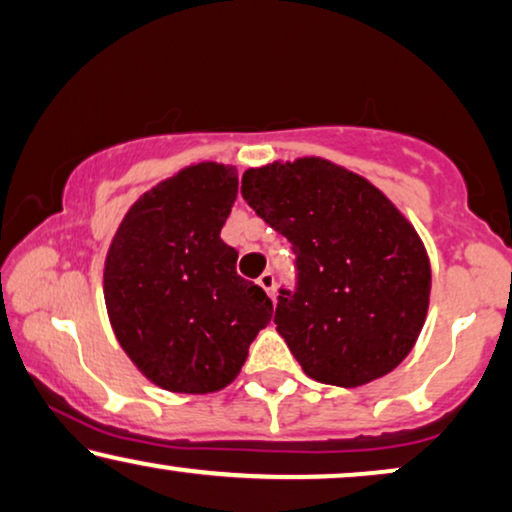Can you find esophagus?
<instances>
[{
  "label": "esophagus",
  "instance_id": "34e87169",
  "mask_svg": "<svg viewBox=\"0 0 512 512\" xmlns=\"http://www.w3.org/2000/svg\"><path fill=\"white\" fill-rule=\"evenodd\" d=\"M257 283H260V288L267 292L271 299L276 297V278H274V274H271V271H264V274L257 278Z\"/></svg>",
  "mask_w": 512,
  "mask_h": 512
}]
</instances>
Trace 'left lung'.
Wrapping results in <instances>:
<instances>
[{"mask_svg":"<svg viewBox=\"0 0 512 512\" xmlns=\"http://www.w3.org/2000/svg\"><path fill=\"white\" fill-rule=\"evenodd\" d=\"M243 199L288 238L299 288L276 330L320 384L356 388L414 349L431 302V260L414 224L363 175L299 156L248 168Z\"/></svg>","mask_w":512,"mask_h":512,"instance_id":"left-lung-1","label":"left lung"}]
</instances>
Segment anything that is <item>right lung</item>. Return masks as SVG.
I'll use <instances>...</instances> for the list:
<instances>
[{"mask_svg":"<svg viewBox=\"0 0 512 512\" xmlns=\"http://www.w3.org/2000/svg\"><path fill=\"white\" fill-rule=\"evenodd\" d=\"M238 194L234 166L199 161L156 182L128 208L105 257L109 325L142 377L206 395L238 377L271 299L236 274L220 238Z\"/></svg>","mask_w":512,"mask_h":512,"instance_id":"1","label":"right lung"}]
</instances>
